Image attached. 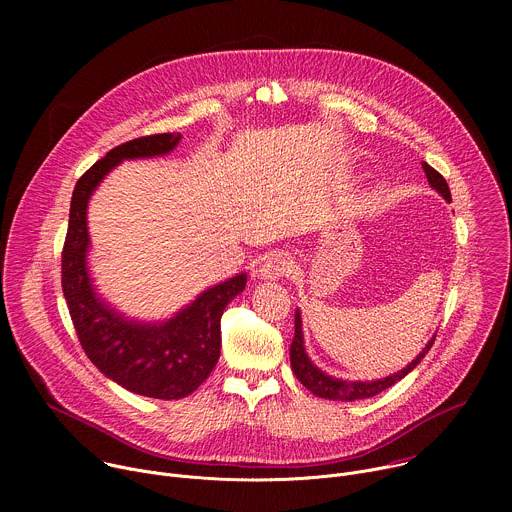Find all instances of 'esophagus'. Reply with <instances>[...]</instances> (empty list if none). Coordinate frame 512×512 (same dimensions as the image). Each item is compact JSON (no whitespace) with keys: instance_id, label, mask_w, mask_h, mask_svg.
<instances>
[{"instance_id":"1","label":"esophagus","mask_w":512,"mask_h":512,"mask_svg":"<svg viewBox=\"0 0 512 512\" xmlns=\"http://www.w3.org/2000/svg\"><path fill=\"white\" fill-rule=\"evenodd\" d=\"M291 267H294V261L287 253H273L259 265V279L277 281L291 273Z\"/></svg>"}]
</instances>
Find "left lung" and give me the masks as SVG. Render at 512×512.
Here are the masks:
<instances>
[{
    "label": "left lung",
    "mask_w": 512,
    "mask_h": 512,
    "mask_svg": "<svg viewBox=\"0 0 512 512\" xmlns=\"http://www.w3.org/2000/svg\"><path fill=\"white\" fill-rule=\"evenodd\" d=\"M423 172L427 176L429 186L442 194V198L446 202H452V194L448 188V182L444 180V176L440 172H435L429 164L421 162ZM435 336L425 344V348L407 364L405 369L385 377V379H375V381H344V379H336L332 375H326L322 369H318L316 364L310 360L308 352H306V344H304V332H302V314L300 310H296V334L294 340H291L289 346V362H291V371H294L296 379L308 389L312 391L316 397L322 399H332V401H356V399H369L375 397L379 393H383L385 389L393 387L397 381H401L403 377H407L417 364L423 360V356L429 352L431 344H433Z\"/></svg>",
    "instance_id": "1"
}]
</instances>
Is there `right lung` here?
Instances as JSON below:
<instances>
[{
  "instance_id": "obj_1",
  "label": "right lung",
  "mask_w": 512,
  "mask_h": 512,
  "mask_svg": "<svg viewBox=\"0 0 512 512\" xmlns=\"http://www.w3.org/2000/svg\"><path fill=\"white\" fill-rule=\"evenodd\" d=\"M180 133L137 137L117 145L93 164L75 186L62 251V291L81 346L95 367L123 389L152 399H182L196 391L221 356V316L247 285V273L216 283L172 318L145 322L111 306L89 269L91 235L87 210L105 176L125 160L174 152Z\"/></svg>"
}]
</instances>
